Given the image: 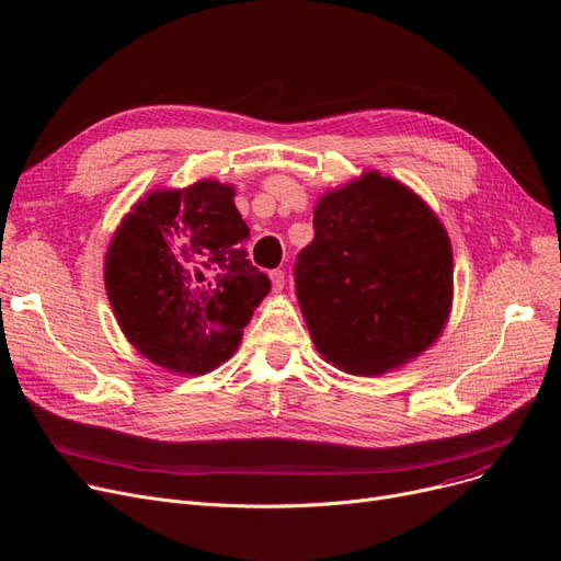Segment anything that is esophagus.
Returning a JSON list of instances; mask_svg holds the SVG:
<instances>
[{"mask_svg":"<svg viewBox=\"0 0 561 561\" xmlns=\"http://www.w3.org/2000/svg\"><path fill=\"white\" fill-rule=\"evenodd\" d=\"M268 277H271V284H273V290L279 293L284 288V271H271Z\"/></svg>","mask_w":561,"mask_h":561,"instance_id":"1","label":"esophagus"}]
</instances>
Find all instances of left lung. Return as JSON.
I'll return each mask as SVG.
<instances>
[{
  "label": "left lung",
  "instance_id": "obj_1",
  "mask_svg": "<svg viewBox=\"0 0 561 561\" xmlns=\"http://www.w3.org/2000/svg\"><path fill=\"white\" fill-rule=\"evenodd\" d=\"M296 296L322 357L352 375H379L419 357L453 302L448 233L391 176L328 193L313 241L296 259Z\"/></svg>",
  "mask_w": 561,
  "mask_h": 561
}]
</instances>
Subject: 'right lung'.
Returning <instances> with one entry per match:
<instances>
[{"label":"right lung","mask_w":561,"mask_h":561,"mask_svg":"<svg viewBox=\"0 0 561 561\" xmlns=\"http://www.w3.org/2000/svg\"><path fill=\"white\" fill-rule=\"evenodd\" d=\"M248 236L233 188L197 182L136 204L106 254V293L127 339L180 373L225 362L271 290L245 259Z\"/></svg>","instance_id":"add662e5"}]
</instances>
